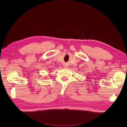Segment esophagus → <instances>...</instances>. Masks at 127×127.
Masks as SVG:
<instances>
[{
    "label": "esophagus",
    "mask_w": 127,
    "mask_h": 127,
    "mask_svg": "<svg viewBox=\"0 0 127 127\" xmlns=\"http://www.w3.org/2000/svg\"><path fill=\"white\" fill-rule=\"evenodd\" d=\"M63 66H64V68H67V67H68V66H67V65H64Z\"/></svg>",
    "instance_id": "1"
}]
</instances>
